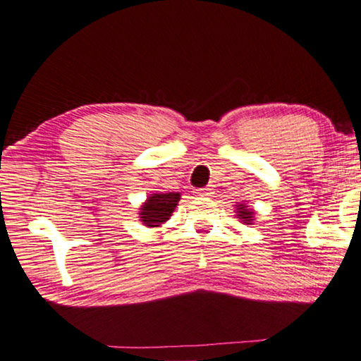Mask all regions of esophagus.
Returning <instances> with one entry per match:
<instances>
[{"instance_id":"esophagus-1","label":"esophagus","mask_w":361,"mask_h":361,"mask_svg":"<svg viewBox=\"0 0 361 361\" xmlns=\"http://www.w3.org/2000/svg\"><path fill=\"white\" fill-rule=\"evenodd\" d=\"M195 193H197V195H199V197H209V195H211V193H212V190H211V188H199Z\"/></svg>"}]
</instances>
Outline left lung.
<instances>
[{
	"label": "left lung",
	"mask_w": 361,
	"mask_h": 361,
	"mask_svg": "<svg viewBox=\"0 0 361 361\" xmlns=\"http://www.w3.org/2000/svg\"><path fill=\"white\" fill-rule=\"evenodd\" d=\"M236 212H238V217H240V219H243L245 223H247V224L252 223V214H253L252 211L245 209L243 205H238V211H236Z\"/></svg>",
	"instance_id": "obj_1"
}]
</instances>
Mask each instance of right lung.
Wrapping results in <instances>:
<instances>
[{
  "label": "right lung",
  "mask_w": 361,
  "mask_h": 361,
  "mask_svg": "<svg viewBox=\"0 0 361 361\" xmlns=\"http://www.w3.org/2000/svg\"><path fill=\"white\" fill-rule=\"evenodd\" d=\"M178 200H180V193H154L140 209V217L144 224L156 228L168 221L178 205Z\"/></svg>",
  "instance_id": "1"
}]
</instances>
